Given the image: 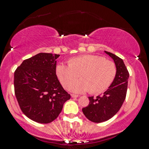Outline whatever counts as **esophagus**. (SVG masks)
I'll list each match as a JSON object with an SVG mask.
<instances>
[{"mask_svg":"<svg viewBox=\"0 0 149 149\" xmlns=\"http://www.w3.org/2000/svg\"><path fill=\"white\" fill-rule=\"evenodd\" d=\"M71 97L73 98H78V95H76V94H71Z\"/></svg>","mask_w":149,"mask_h":149,"instance_id":"34e87169","label":"esophagus"}]
</instances>
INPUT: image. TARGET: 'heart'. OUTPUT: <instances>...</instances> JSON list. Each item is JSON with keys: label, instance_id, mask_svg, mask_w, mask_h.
I'll list each match as a JSON object with an SVG mask.
<instances>
[{"label": "heart", "instance_id": "obj_1", "mask_svg": "<svg viewBox=\"0 0 149 149\" xmlns=\"http://www.w3.org/2000/svg\"><path fill=\"white\" fill-rule=\"evenodd\" d=\"M69 65L60 63L55 68V73L65 88L77 77L81 79L69 86V89L75 93L87 91L92 94H99L110 87L116 73L113 62L96 55H83L72 57Z\"/></svg>", "mask_w": 149, "mask_h": 149}]
</instances>
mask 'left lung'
Here are the masks:
<instances>
[{
  "mask_svg": "<svg viewBox=\"0 0 149 149\" xmlns=\"http://www.w3.org/2000/svg\"><path fill=\"white\" fill-rule=\"evenodd\" d=\"M114 60L116 68L115 78L102 96L89 97L88 106L82 112L89 121L101 123L107 121L117 113L125 101L128 87L129 73L122 59L113 53L105 51Z\"/></svg>",
  "mask_w": 149,
  "mask_h": 149,
  "instance_id": "8db88e82",
  "label": "left lung"
}]
</instances>
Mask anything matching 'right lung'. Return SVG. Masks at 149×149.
<instances>
[{
  "mask_svg": "<svg viewBox=\"0 0 149 149\" xmlns=\"http://www.w3.org/2000/svg\"><path fill=\"white\" fill-rule=\"evenodd\" d=\"M59 56L38 53L25 60L14 72V92L21 110L37 123L54 121L71 98L55 73Z\"/></svg>",
  "mask_w": 149,
  "mask_h": 149,
  "instance_id": "1",
  "label": "right lung"
}]
</instances>
